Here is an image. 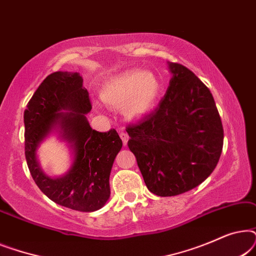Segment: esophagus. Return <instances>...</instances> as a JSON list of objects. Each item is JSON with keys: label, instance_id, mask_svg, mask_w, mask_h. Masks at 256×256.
I'll use <instances>...</instances> for the list:
<instances>
[{"label": "esophagus", "instance_id": "34e87169", "mask_svg": "<svg viewBox=\"0 0 256 256\" xmlns=\"http://www.w3.org/2000/svg\"><path fill=\"white\" fill-rule=\"evenodd\" d=\"M120 138L122 140V143H124V146H127V142H128V138H129V136H128L127 132H120Z\"/></svg>", "mask_w": 256, "mask_h": 256}]
</instances>
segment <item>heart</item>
I'll return each instance as SVG.
<instances>
[{
	"mask_svg": "<svg viewBox=\"0 0 256 256\" xmlns=\"http://www.w3.org/2000/svg\"><path fill=\"white\" fill-rule=\"evenodd\" d=\"M160 90V80L154 73L132 70L104 84L100 96L114 110L122 108L126 116L138 118L154 110Z\"/></svg>",
	"mask_w": 256,
	"mask_h": 256,
	"instance_id": "1",
	"label": "heart"
}]
</instances>
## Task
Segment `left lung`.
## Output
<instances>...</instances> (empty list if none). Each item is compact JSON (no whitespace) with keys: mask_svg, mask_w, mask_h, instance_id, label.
<instances>
[{"mask_svg":"<svg viewBox=\"0 0 256 256\" xmlns=\"http://www.w3.org/2000/svg\"><path fill=\"white\" fill-rule=\"evenodd\" d=\"M169 68L174 76L158 106L126 129L146 188L160 197L202 184L216 169L224 144L212 93L184 65Z\"/></svg>","mask_w":256,"mask_h":256,"instance_id":"obj_1","label":"left lung"}]
</instances>
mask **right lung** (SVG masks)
I'll use <instances>...</instances> for the list:
<instances>
[{
    "label": "right lung",
    "instance_id": "add662e5",
    "mask_svg": "<svg viewBox=\"0 0 256 256\" xmlns=\"http://www.w3.org/2000/svg\"><path fill=\"white\" fill-rule=\"evenodd\" d=\"M90 110L88 92L79 73L54 72L38 86L24 110L26 160L34 183L52 202L80 212L96 211L106 204L110 196V170L122 148L115 129L100 132L90 127L85 115ZM56 126L74 142L76 156L65 176L51 178L38 166L36 150Z\"/></svg>",
    "mask_w": 256,
    "mask_h": 256
}]
</instances>
